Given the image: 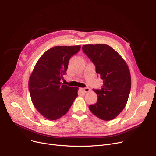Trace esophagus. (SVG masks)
I'll return each instance as SVG.
<instances>
[{
	"label": "esophagus",
	"instance_id": "obj_1",
	"mask_svg": "<svg viewBox=\"0 0 156 156\" xmlns=\"http://www.w3.org/2000/svg\"><path fill=\"white\" fill-rule=\"evenodd\" d=\"M81 90H83L85 93H87V92H88L90 91V89L89 88H87V87H86V88H81Z\"/></svg>",
	"mask_w": 156,
	"mask_h": 156
}]
</instances>
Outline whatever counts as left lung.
Here are the masks:
<instances>
[{
	"mask_svg": "<svg viewBox=\"0 0 156 156\" xmlns=\"http://www.w3.org/2000/svg\"><path fill=\"white\" fill-rule=\"evenodd\" d=\"M82 49L103 80L101 88L93 90L98 99L95 104L89 105V109L102 120H112L123 110L128 99L132 81L128 65L108 45H84Z\"/></svg>",
	"mask_w": 156,
	"mask_h": 156,
	"instance_id": "8db88e82",
	"label": "left lung"
}]
</instances>
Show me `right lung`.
<instances>
[{
	"instance_id": "right-lung-1",
	"label": "right lung",
	"mask_w": 156,
	"mask_h": 156,
	"mask_svg": "<svg viewBox=\"0 0 156 156\" xmlns=\"http://www.w3.org/2000/svg\"><path fill=\"white\" fill-rule=\"evenodd\" d=\"M80 45L55 46L40 57L29 79V90L37 110L48 120H56L69 111L78 96L77 87L61 82L71 57Z\"/></svg>"
}]
</instances>
